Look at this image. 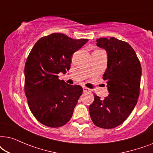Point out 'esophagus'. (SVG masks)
Returning a JSON list of instances; mask_svg holds the SVG:
<instances>
[{"label":"esophagus","mask_w":153,"mask_h":153,"mask_svg":"<svg viewBox=\"0 0 153 153\" xmlns=\"http://www.w3.org/2000/svg\"><path fill=\"white\" fill-rule=\"evenodd\" d=\"M83 91L85 93H91V89L87 88V87H83Z\"/></svg>","instance_id":"1"}]
</instances>
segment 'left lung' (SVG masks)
<instances>
[{
  "label": "left lung",
  "instance_id": "1",
  "mask_svg": "<svg viewBox=\"0 0 153 153\" xmlns=\"http://www.w3.org/2000/svg\"><path fill=\"white\" fill-rule=\"evenodd\" d=\"M97 45L106 50L107 68L103 75L109 94L101 100L94 95L89 105L91 119L97 127L112 129L124 123L139 97L141 66L134 49L127 42L111 37L97 40Z\"/></svg>",
  "mask_w": 153,
  "mask_h": 153
}]
</instances>
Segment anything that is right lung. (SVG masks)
Instances as JSON below:
<instances>
[{
	"label": "right lung",
	"instance_id": "1",
	"mask_svg": "<svg viewBox=\"0 0 153 153\" xmlns=\"http://www.w3.org/2000/svg\"><path fill=\"white\" fill-rule=\"evenodd\" d=\"M87 41L54 33L38 40L28 54L24 91L30 111L42 125L62 127L72 117L82 88L66 84L57 75L70 69L73 54Z\"/></svg>",
	"mask_w": 153,
	"mask_h": 153
}]
</instances>
